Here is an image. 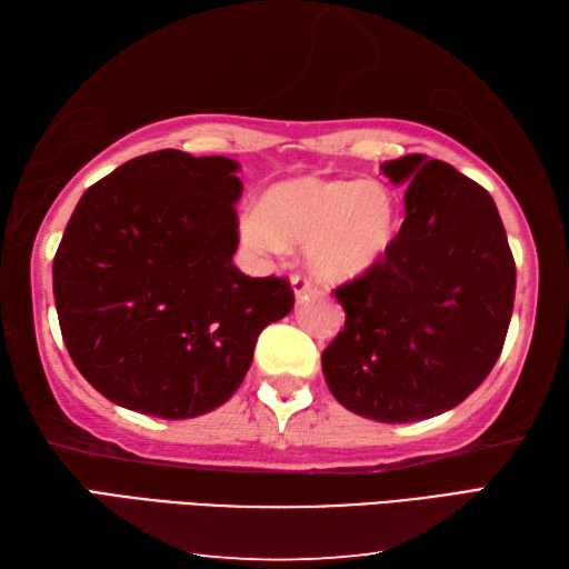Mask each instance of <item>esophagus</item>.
I'll return each instance as SVG.
<instances>
[{"label": "esophagus", "instance_id": "obj_1", "mask_svg": "<svg viewBox=\"0 0 569 569\" xmlns=\"http://www.w3.org/2000/svg\"><path fill=\"white\" fill-rule=\"evenodd\" d=\"M289 284H292L295 297H305L311 289V282L307 280L305 274H292V277H289Z\"/></svg>", "mask_w": 569, "mask_h": 569}]
</instances>
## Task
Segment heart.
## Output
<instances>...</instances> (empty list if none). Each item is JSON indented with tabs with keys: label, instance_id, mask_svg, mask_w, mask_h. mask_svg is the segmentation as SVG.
Returning a JSON list of instances; mask_svg holds the SVG:
<instances>
[{
	"label": "heart",
	"instance_id": "heart-1",
	"mask_svg": "<svg viewBox=\"0 0 569 569\" xmlns=\"http://www.w3.org/2000/svg\"><path fill=\"white\" fill-rule=\"evenodd\" d=\"M242 248L274 258L305 246L319 280L349 282L388 258L398 236V203L376 179H287L262 193L260 211L238 218Z\"/></svg>",
	"mask_w": 569,
	"mask_h": 569
}]
</instances>
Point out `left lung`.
I'll list each match as a JSON object with an SVG mask.
<instances>
[{"instance_id":"left-lung-1","label":"left lung","mask_w":569,"mask_h":569,"mask_svg":"<svg viewBox=\"0 0 569 569\" xmlns=\"http://www.w3.org/2000/svg\"><path fill=\"white\" fill-rule=\"evenodd\" d=\"M408 183L405 220L376 270L336 289L343 331L321 353L346 410L376 422L430 420L491 373L513 315L516 262L489 191L451 164H380Z\"/></svg>"}]
</instances>
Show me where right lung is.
Instances as JSON below:
<instances>
[{
	"mask_svg": "<svg viewBox=\"0 0 569 569\" xmlns=\"http://www.w3.org/2000/svg\"><path fill=\"white\" fill-rule=\"evenodd\" d=\"M240 164L179 149L90 187L53 258L58 323L76 368L120 408L189 420L240 388L260 331L295 307L282 277L233 264Z\"/></svg>",
	"mask_w": 569,
	"mask_h": 569,
	"instance_id": "right-lung-1",
	"label": "right lung"
}]
</instances>
